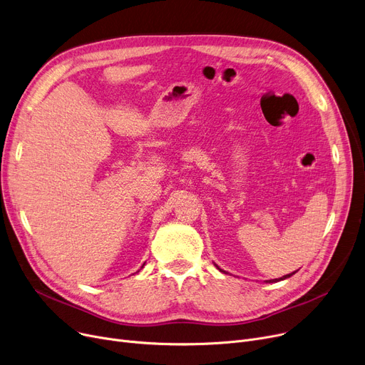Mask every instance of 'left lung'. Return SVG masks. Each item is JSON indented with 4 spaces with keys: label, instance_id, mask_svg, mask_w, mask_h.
I'll return each mask as SVG.
<instances>
[{
    "label": "left lung",
    "instance_id": "obj_1",
    "mask_svg": "<svg viewBox=\"0 0 365 365\" xmlns=\"http://www.w3.org/2000/svg\"><path fill=\"white\" fill-rule=\"evenodd\" d=\"M216 267H217V269H219L220 272H225V271H222V269H220V267H219L217 264H216ZM293 274H294V272H293ZM293 274H289V275H284V277H282V278H279V279H269V282H277V281H281V279H285V278H290V277H292Z\"/></svg>",
    "mask_w": 365,
    "mask_h": 365
}]
</instances>
